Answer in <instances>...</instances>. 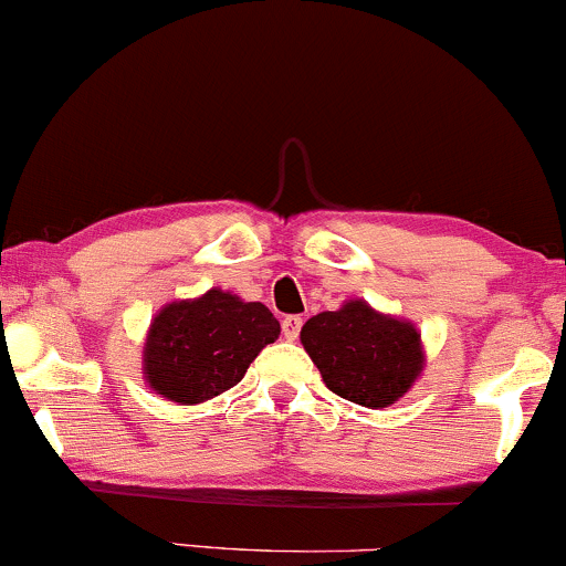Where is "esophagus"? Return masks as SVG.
<instances>
[{
  "label": "esophagus",
  "instance_id": "34e87169",
  "mask_svg": "<svg viewBox=\"0 0 566 566\" xmlns=\"http://www.w3.org/2000/svg\"><path fill=\"white\" fill-rule=\"evenodd\" d=\"M301 327H303L301 316H284V319H282V335L287 337V340H297V335H301Z\"/></svg>",
  "mask_w": 566,
  "mask_h": 566
}]
</instances>
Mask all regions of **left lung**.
<instances>
[{
  "instance_id": "left-lung-1",
  "label": "left lung",
  "mask_w": 566,
  "mask_h": 566,
  "mask_svg": "<svg viewBox=\"0 0 566 566\" xmlns=\"http://www.w3.org/2000/svg\"><path fill=\"white\" fill-rule=\"evenodd\" d=\"M301 340L329 391L361 407L394 405L423 369L418 329L365 301L311 316Z\"/></svg>"
}]
</instances>
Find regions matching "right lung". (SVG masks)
<instances>
[{"label":"right lung","instance_id":"right-lung-1","mask_svg":"<svg viewBox=\"0 0 566 566\" xmlns=\"http://www.w3.org/2000/svg\"><path fill=\"white\" fill-rule=\"evenodd\" d=\"M276 337L279 322L263 303L210 290L159 311L146 337L143 375L170 401L199 405L237 386Z\"/></svg>","mask_w":566,"mask_h":566}]
</instances>
